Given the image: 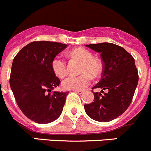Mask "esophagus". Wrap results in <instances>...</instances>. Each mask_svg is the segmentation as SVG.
<instances>
[{
    "instance_id": "34e87169",
    "label": "esophagus",
    "mask_w": 151,
    "mask_h": 151,
    "mask_svg": "<svg viewBox=\"0 0 151 151\" xmlns=\"http://www.w3.org/2000/svg\"><path fill=\"white\" fill-rule=\"evenodd\" d=\"M74 92H76V93H78V95H81V94L83 93V91L81 90H74Z\"/></svg>"
}]
</instances>
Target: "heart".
<instances>
[{
  "label": "heart",
  "mask_w": 151,
  "mask_h": 151,
  "mask_svg": "<svg viewBox=\"0 0 151 151\" xmlns=\"http://www.w3.org/2000/svg\"><path fill=\"white\" fill-rule=\"evenodd\" d=\"M69 56L78 59L81 62V75L69 76L64 79L62 83L63 89L67 90H81L89 84L92 76H98L102 71V64L93 57V54L89 50L83 47H77L69 53ZM51 68L57 77L63 78L67 74V65L65 61L59 56H56L51 62Z\"/></svg>",
  "instance_id": "1"
}]
</instances>
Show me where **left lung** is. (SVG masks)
Instances as JSON below:
<instances>
[{"label": "left lung", "instance_id": "1", "mask_svg": "<svg viewBox=\"0 0 151 151\" xmlns=\"http://www.w3.org/2000/svg\"><path fill=\"white\" fill-rule=\"evenodd\" d=\"M86 46L101 53L104 69L100 81L92 87L102 90L93 92V102L85 104V111L96 121H111L126 111L134 97L139 81L134 59L123 47L113 43ZM104 90L107 92L104 93Z\"/></svg>", "mask_w": 151, "mask_h": 151}]
</instances>
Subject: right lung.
Here are the masks:
<instances>
[{
	"label": "right lung",
	"instance_id": "1",
	"mask_svg": "<svg viewBox=\"0 0 151 151\" xmlns=\"http://www.w3.org/2000/svg\"><path fill=\"white\" fill-rule=\"evenodd\" d=\"M67 46L53 42H32L14 58L10 86L22 112L35 123H52L62 114L69 92H51L61 83L51 62Z\"/></svg>",
	"mask_w": 151,
	"mask_h": 151
}]
</instances>
